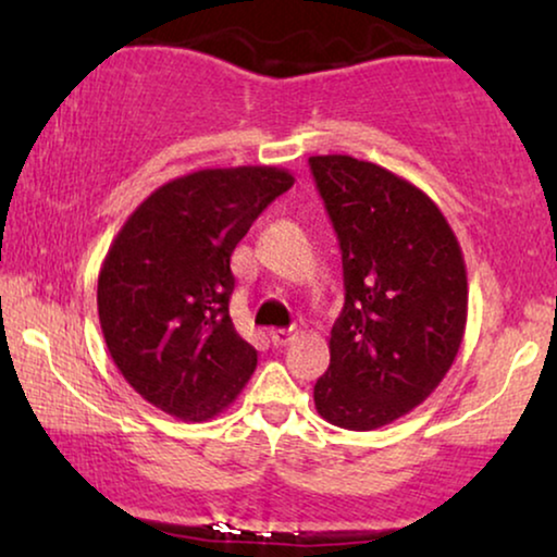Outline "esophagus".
Listing matches in <instances>:
<instances>
[{
  "mask_svg": "<svg viewBox=\"0 0 557 557\" xmlns=\"http://www.w3.org/2000/svg\"><path fill=\"white\" fill-rule=\"evenodd\" d=\"M294 339V330H271V342L273 347H284Z\"/></svg>",
  "mask_w": 557,
  "mask_h": 557,
  "instance_id": "obj_1",
  "label": "esophagus"
}]
</instances>
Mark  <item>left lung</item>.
<instances>
[{"label":"left lung","mask_w":557,"mask_h":557,"mask_svg":"<svg viewBox=\"0 0 557 557\" xmlns=\"http://www.w3.org/2000/svg\"><path fill=\"white\" fill-rule=\"evenodd\" d=\"M337 233L345 307L332 326L319 416L347 431L393 423L429 398L467 326V265L444 212L383 166L309 157Z\"/></svg>","instance_id":"8db88e82"}]
</instances>
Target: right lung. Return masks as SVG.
Returning a JSON list of instances; mask_svg holds the SVG:
<instances>
[{
	"mask_svg": "<svg viewBox=\"0 0 557 557\" xmlns=\"http://www.w3.org/2000/svg\"><path fill=\"white\" fill-rule=\"evenodd\" d=\"M294 185L276 166L200 170L154 189L111 243L98 319L126 383L164 413L208 421L256 370L235 332L231 256L253 220Z\"/></svg>",
	"mask_w": 557,
	"mask_h": 557,
	"instance_id": "obj_1",
	"label": "right lung"
}]
</instances>
